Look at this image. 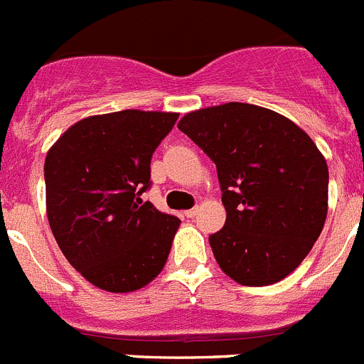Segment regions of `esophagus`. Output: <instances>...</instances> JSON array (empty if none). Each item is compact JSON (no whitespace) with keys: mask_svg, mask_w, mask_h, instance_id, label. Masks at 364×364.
<instances>
[{"mask_svg":"<svg viewBox=\"0 0 364 364\" xmlns=\"http://www.w3.org/2000/svg\"><path fill=\"white\" fill-rule=\"evenodd\" d=\"M198 210H199L198 206H194V208H190V210H185V215H186V218L192 219V218H196V215H198Z\"/></svg>","mask_w":364,"mask_h":364,"instance_id":"34e87169","label":"esophagus"}]
</instances>
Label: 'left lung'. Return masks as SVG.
Listing matches in <instances>:
<instances>
[{
	"instance_id": "left-lung-1",
	"label": "left lung",
	"mask_w": 364,
	"mask_h": 364,
	"mask_svg": "<svg viewBox=\"0 0 364 364\" xmlns=\"http://www.w3.org/2000/svg\"><path fill=\"white\" fill-rule=\"evenodd\" d=\"M178 127L218 168L227 221L208 241L221 270L245 287L292 274L328 212V166L309 134L248 103L188 112Z\"/></svg>"
}]
</instances>
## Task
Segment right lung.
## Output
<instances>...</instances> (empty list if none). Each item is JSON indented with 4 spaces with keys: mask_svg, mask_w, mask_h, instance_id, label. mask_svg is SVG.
I'll use <instances>...</instances> for the list:
<instances>
[{
    "mask_svg": "<svg viewBox=\"0 0 364 364\" xmlns=\"http://www.w3.org/2000/svg\"><path fill=\"white\" fill-rule=\"evenodd\" d=\"M176 112L121 110L77 121L45 159L48 225L68 263L94 287L139 290L165 267L179 219L141 194Z\"/></svg>",
    "mask_w": 364,
    "mask_h": 364,
    "instance_id": "1",
    "label": "right lung"
}]
</instances>
